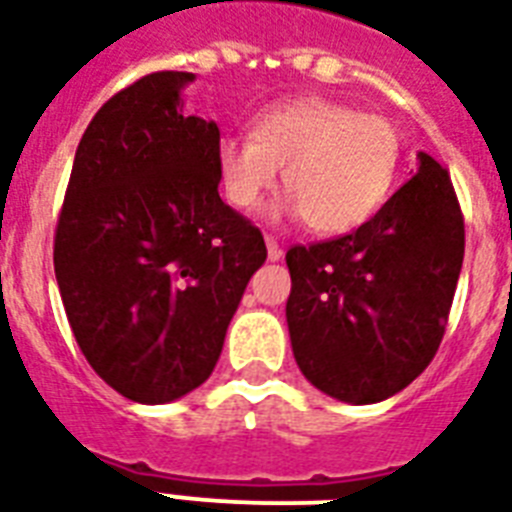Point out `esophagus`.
I'll list each match as a JSON object with an SVG mask.
<instances>
[{
    "label": "esophagus",
    "mask_w": 512,
    "mask_h": 512,
    "mask_svg": "<svg viewBox=\"0 0 512 512\" xmlns=\"http://www.w3.org/2000/svg\"><path fill=\"white\" fill-rule=\"evenodd\" d=\"M265 247H268V260H271V263H276V260L284 257V249L279 247V241L273 239V236H265Z\"/></svg>",
    "instance_id": "34e87169"
}]
</instances>
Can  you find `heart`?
<instances>
[{"mask_svg": "<svg viewBox=\"0 0 512 512\" xmlns=\"http://www.w3.org/2000/svg\"><path fill=\"white\" fill-rule=\"evenodd\" d=\"M404 164L396 124L329 98H297L268 108L249 135H225L217 177L225 199L252 212L279 183L289 212L321 236L361 228L390 199Z\"/></svg>", "mask_w": 512, "mask_h": 512, "instance_id": "1", "label": "heart"}]
</instances>
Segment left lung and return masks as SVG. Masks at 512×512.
Segmentation results:
<instances>
[{
  "instance_id": "obj_1",
  "label": "left lung",
  "mask_w": 512,
  "mask_h": 512,
  "mask_svg": "<svg viewBox=\"0 0 512 512\" xmlns=\"http://www.w3.org/2000/svg\"><path fill=\"white\" fill-rule=\"evenodd\" d=\"M465 255L452 177L428 154L372 220L287 252L289 340L311 385L377 404L433 361Z\"/></svg>"
}]
</instances>
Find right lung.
Here are the masks:
<instances>
[{
    "label": "right lung",
    "instance_id": "right-lung-1",
    "mask_svg": "<svg viewBox=\"0 0 512 512\" xmlns=\"http://www.w3.org/2000/svg\"><path fill=\"white\" fill-rule=\"evenodd\" d=\"M188 71H156L84 130L55 228V279L84 358L138 404H167L215 369L260 228L217 193L215 122L180 111Z\"/></svg>",
    "mask_w": 512,
    "mask_h": 512
}]
</instances>
